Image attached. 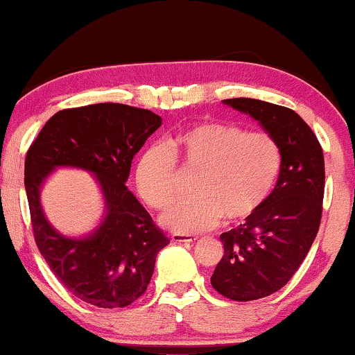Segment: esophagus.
<instances>
[{
	"label": "esophagus",
	"mask_w": 355,
	"mask_h": 355,
	"mask_svg": "<svg viewBox=\"0 0 355 355\" xmlns=\"http://www.w3.org/2000/svg\"><path fill=\"white\" fill-rule=\"evenodd\" d=\"M171 239L174 243H194L196 241V236H192V234H182V233H174Z\"/></svg>",
	"instance_id": "obj_1"
}]
</instances>
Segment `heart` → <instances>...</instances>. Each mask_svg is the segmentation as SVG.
I'll use <instances>...</instances> for the list:
<instances>
[{
  "label": "heart",
  "instance_id": "obj_1",
  "mask_svg": "<svg viewBox=\"0 0 355 355\" xmlns=\"http://www.w3.org/2000/svg\"><path fill=\"white\" fill-rule=\"evenodd\" d=\"M179 169L196 173V197L163 215L164 227L199 233L222 222L254 217L275 187L282 151L269 133L248 132L227 122H200L153 145L137 163V187L150 207L164 210L179 196Z\"/></svg>",
  "mask_w": 355,
  "mask_h": 355
}]
</instances>
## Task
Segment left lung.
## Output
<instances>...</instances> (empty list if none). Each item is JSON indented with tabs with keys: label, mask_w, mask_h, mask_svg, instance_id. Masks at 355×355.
<instances>
[{
	"label": "left lung",
	"mask_w": 355,
	"mask_h": 355,
	"mask_svg": "<svg viewBox=\"0 0 355 355\" xmlns=\"http://www.w3.org/2000/svg\"><path fill=\"white\" fill-rule=\"evenodd\" d=\"M223 103L259 122L282 151L277 184L261 210L220 234L225 254L210 279L223 297L250 302L282 288L310 251L323 211L324 158L295 110L250 98Z\"/></svg>",
	"instance_id": "left-lung-1"
}]
</instances>
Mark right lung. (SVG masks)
I'll use <instances>...</instances> for the list:
<instances>
[{
  "instance_id": "right-lung-1",
  "label": "right lung",
  "mask_w": 355,
  "mask_h": 355,
  "mask_svg": "<svg viewBox=\"0 0 355 355\" xmlns=\"http://www.w3.org/2000/svg\"><path fill=\"white\" fill-rule=\"evenodd\" d=\"M161 117L146 109L104 103L63 109L49 119L26 155L24 184L40 254L60 282L80 300L123 308L145 293L156 254L168 245L163 230L125 186L133 156ZM58 166L98 178L106 215L85 239L60 235L44 218L40 186Z\"/></svg>"
}]
</instances>
